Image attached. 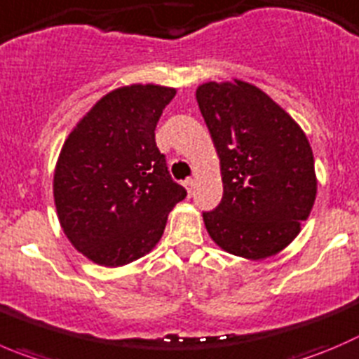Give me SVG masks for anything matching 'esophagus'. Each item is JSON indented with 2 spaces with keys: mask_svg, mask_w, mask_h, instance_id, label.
I'll list each match as a JSON object with an SVG mask.
<instances>
[{
  "mask_svg": "<svg viewBox=\"0 0 359 359\" xmlns=\"http://www.w3.org/2000/svg\"><path fill=\"white\" fill-rule=\"evenodd\" d=\"M194 185H196V182H194L192 177H189V180L185 182V189H187V192H189V196H192L194 194Z\"/></svg>",
  "mask_w": 359,
  "mask_h": 359,
  "instance_id": "1",
  "label": "esophagus"
}]
</instances>
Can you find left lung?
<instances>
[{
	"label": "left lung",
	"mask_w": 359,
	"mask_h": 359,
	"mask_svg": "<svg viewBox=\"0 0 359 359\" xmlns=\"http://www.w3.org/2000/svg\"><path fill=\"white\" fill-rule=\"evenodd\" d=\"M197 104L220 158L224 197L203 213L211 240L261 261L302 231L317 194L313 153L302 126L257 86L234 79L197 86Z\"/></svg>",
	"instance_id": "obj_1"
}]
</instances>
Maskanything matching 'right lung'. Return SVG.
Instances as JSON below:
<instances>
[{"label": "right lung", "instance_id": "right-lung-1", "mask_svg": "<svg viewBox=\"0 0 359 359\" xmlns=\"http://www.w3.org/2000/svg\"><path fill=\"white\" fill-rule=\"evenodd\" d=\"M176 95L160 84L109 91L65 139L54 169L57 220L77 252L105 268L149 254L187 190L170 180L155 142Z\"/></svg>", "mask_w": 359, "mask_h": 359}]
</instances>
